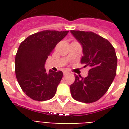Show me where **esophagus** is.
<instances>
[{
  "mask_svg": "<svg viewBox=\"0 0 129 129\" xmlns=\"http://www.w3.org/2000/svg\"><path fill=\"white\" fill-rule=\"evenodd\" d=\"M63 74L66 75V74H69V73H70V72H68V71H67V70H64L63 72Z\"/></svg>",
  "mask_w": 129,
  "mask_h": 129,
  "instance_id": "34e87169",
  "label": "esophagus"
}]
</instances>
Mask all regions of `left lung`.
Listing matches in <instances>:
<instances>
[{"label":"left lung","instance_id":"left-lung-1","mask_svg":"<svg viewBox=\"0 0 129 129\" xmlns=\"http://www.w3.org/2000/svg\"><path fill=\"white\" fill-rule=\"evenodd\" d=\"M70 32L82 46L81 63L90 68L86 78L75 75L71 94L79 102H96L107 92L116 74L117 57L114 47L107 39L91 31Z\"/></svg>","mask_w":129,"mask_h":129}]
</instances>
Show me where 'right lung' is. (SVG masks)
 Returning <instances> with one entry per match:
<instances>
[{
    "mask_svg": "<svg viewBox=\"0 0 129 129\" xmlns=\"http://www.w3.org/2000/svg\"><path fill=\"white\" fill-rule=\"evenodd\" d=\"M69 31L46 30L29 35L19 45L15 56V74L21 89L37 101L52 98L63 77L61 71H49L45 63L56 45Z\"/></svg>",
    "mask_w": 129,
    "mask_h": 129,
    "instance_id": "right-lung-1",
    "label": "right lung"
}]
</instances>
